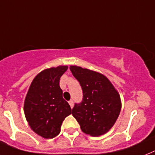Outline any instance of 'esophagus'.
Returning a JSON list of instances; mask_svg holds the SVG:
<instances>
[{"mask_svg": "<svg viewBox=\"0 0 155 155\" xmlns=\"http://www.w3.org/2000/svg\"><path fill=\"white\" fill-rule=\"evenodd\" d=\"M68 104H69V105H70V107H71V108L73 107V106H74V102H73V100H70V101L68 102Z\"/></svg>", "mask_w": 155, "mask_h": 155, "instance_id": "34e87169", "label": "esophagus"}]
</instances>
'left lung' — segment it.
Returning a JSON list of instances; mask_svg holds the SVG:
<instances>
[{
	"label": "left lung",
	"instance_id": "8db88e82",
	"mask_svg": "<svg viewBox=\"0 0 155 155\" xmlns=\"http://www.w3.org/2000/svg\"><path fill=\"white\" fill-rule=\"evenodd\" d=\"M83 90V99L75 104L72 115L82 131L99 136L112 127L121 110L119 93L106 76L80 67H70Z\"/></svg>",
	"mask_w": 155,
	"mask_h": 155
}]
</instances>
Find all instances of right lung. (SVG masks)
<instances>
[{
    "label": "right lung",
    "instance_id": "obj_1",
    "mask_svg": "<svg viewBox=\"0 0 155 155\" xmlns=\"http://www.w3.org/2000/svg\"><path fill=\"white\" fill-rule=\"evenodd\" d=\"M67 69V66H59L41 71L32 80L25 98L24 110L28 123L45 139L57 136L63 121L71 113L60 87V77Z\"/></svg>",
    "mask_w": 155,
    "mask_h": 155
}]
</instances>
